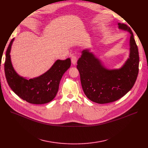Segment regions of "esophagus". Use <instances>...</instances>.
<instances>
[{
  "mask_svg": "<svg viewBox=\"0 0 148 148\" xmlns=\"http://www.w3.org/2000/svg\"><path fill=\"white\" fill-rule=\"evenodd\" d=\"M71 61H72L73 64H76V63L77 62V57H76V56H75V55L72 56V58H71Z\"/></svg>",
  "mask_w": 148,
  "mask_h": 148,
  "instance_id": "1",
  "label": "esophagus"
}]
</instances>
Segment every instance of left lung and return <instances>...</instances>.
Returning <instances> with one entry per match:
<instances>
[{"mask_svg": "<svg viewBox=\"0 0 148 148\" xmlns=\"http://www.w3.org/2000/svg\"><path fill=\"white\" fill-rule=\"evenodd\" d=\"M119 29L131 34L129 58L120 68L108 69L102 61L85 49L77 62L84 93L88 99L97 103L116 101L132 88L138 73L139 55L133 33L127 25L118 23Z\"/></svg>", "mask_w": 148, "mask_h": 148, "instance_id": "1", "label": "left lung"}]
</instances>
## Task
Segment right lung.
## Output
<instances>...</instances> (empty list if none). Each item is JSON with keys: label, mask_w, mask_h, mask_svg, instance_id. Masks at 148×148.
Returning <instances> with one entry per match:
<instances>
[{"label": "right lung", "mask_w": 148, "mask_h": 148, "mask_svg": "<svg viewBox=\"0 0 148 148\" xmlns=\"http://www.w3.org/2000/svg\"><path fill=\"white\" fill-rule=\"evenodd\" d=\"M13 38L6 52L5 77L9 86L21 99L33 104H44L52 101L58 93L62 75L70 68L71 61L58 60L46 72L36 78L27 79L20 76L14 69L10 52Z\"/></svg>", "instance_id": "add662e5"}]
</instances>
